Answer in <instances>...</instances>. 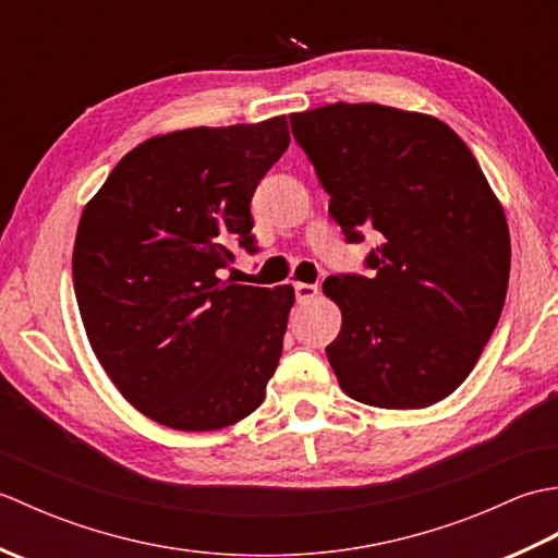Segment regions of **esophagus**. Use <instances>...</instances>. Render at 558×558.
Returning <instances> with one entry per match:
<instances>
[{
	"label": "esophagus",
	"instance_id": "obj_1",
	"mask_svg": "<svg viewBox=\"0 0 558 558\" xmlns=\"http://www.w3.org/2000/svg\"><path fill=\"white\" fill-rule=\"evenodd\" d=\"M294 298H298L300 304L314 302L318 298V288L310 286V282H294Z\"/></svg>",
	"mask_w": 558,
	"mask_h": 558
}]
</instances>
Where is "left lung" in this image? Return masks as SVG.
Here are the masks:
<instances>
[{
    "instance_id": "left-lung-1",
    "label": "left lung",
    "mask_w": 558,
    "mask_h": 558,
    "mask_svg": "<svg viewBox=\"0 0 558 558\" xmlns=\"http://www.w3.org/2000/svg\"><path fill=\"white\" fill-rule=\"evenodd\" d=\"M348 242L378 232L372 278L330 276L342 326L326 348L364 405L420 410L475 369L504 310L511 234L504 206L453 129L432 114L336 102L290 114Z\"/></svg>"
}]
</instances>
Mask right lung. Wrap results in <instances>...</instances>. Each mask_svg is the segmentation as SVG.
I'll list each match as a JSON object with an SVG mask.
<instances>
[{"label": "right lung", "instance_id": "1", "mask_svg": "<svg viewBox=\"0 0 558 558\" xmlns=\"http://www.w3.org/2000/svg\"><path fill=\"white\" fill-rule=\"evenodd\" d=\"M288 146L286 114L153 136L81 213L71 270L90 348L126 402L170 429H225L266 398L294 290L222 268L234 244L254 252L248 204Z\"/></svg>", "mask_w": 558, "mask_h": 558}]
</instances>
